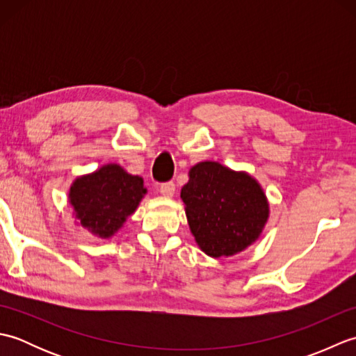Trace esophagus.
<instances>
[{
    "mask_svg": "<svg viewBox=\"0 0 356 356\" xmlns=\"http://www.w3.org/2000/svg\"><path fill=\"white\" fill-rule=\"evenodd\" d=\"M174 191H176V185H174L172 182H166V184H162L161 186H159V193L165 195V197H172Z\"/></svg>",
    "mask_w": 356,
    "mask_h": 356,
    "instance_id": "obj_1",
    "label": "esophagus"
}]
</instances>
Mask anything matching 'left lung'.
Returning <instances> with one entry per match:
<instances>
[{"instance_id":"obj_1","label":"left lung","mask_w":356,"mask_h":356,"mask_svg":"<svg viewBox=\"0 0 356 356\" xmlns=\"http://www.w3.org/2000/svg\"><path fill=\"white\" fill-rule=\"evenodd\" d=\"M180 197L199 248L214 259L251 246L269 217V203L259 182L218 162L194 165Z\"/></svg>"}]
</instances>
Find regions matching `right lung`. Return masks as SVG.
<instances>
[{"instance_id": "right-lung-1", "label": "right lung", "mask_w": 356, "mask_h": 356, "mask_svg": "<svg viewBox=\"0 0 356 356\" xmlns=\"http://www.w3.org/2000/svg\"><path fill=\"white\" fill-rule=\"evenodd\" d=\"M145 193L142 177L108 163L74 180L69 200L84 228L96 237L108 238L122 228Z\"/></svg>"}]
</instances>
